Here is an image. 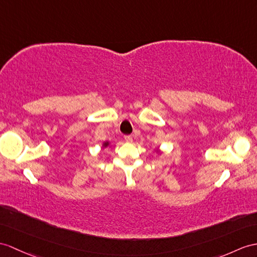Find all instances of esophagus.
Returning <instances> with one entry per match:
<instances>
[{
    "instance_id": "1",
    "label": "esophagus",
    "mask_w": 257,
    "mask_h": 257,
    "mask_svg": "<svg viewBox=\"0 0 257 257\" xmlns=\"http://www.w3.org/2000/svg\"><path fill=\"white\" fill-rule=\"evenodd\" d=\"M124 140L126 143H132L133 142V139H132V136H131V135H125Z\"/></svg>"
}]
</instances>
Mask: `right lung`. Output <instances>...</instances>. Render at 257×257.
<instances>
[{"label":"right lung","instance_id":"right-lung-1","mask_svg":"<svg viewBox=\"0 0 257 257\" xmlns=\"http://www.w3.org/2000/svg\"><path fill=\"white\" fill-rule=\"evenodd\" d=\"M108 145V143H104V146H107Z\"/></svg>","mask_w":257,"mask_h":257}]
</instances>
